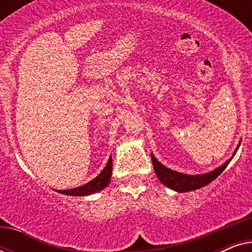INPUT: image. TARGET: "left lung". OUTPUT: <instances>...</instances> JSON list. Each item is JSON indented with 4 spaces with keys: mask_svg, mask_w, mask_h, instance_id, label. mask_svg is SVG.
Listing matches in <instances>:
<instances>
[{
    "mask_svg": "<svg viewBox=\"0 0 252 252\" xmlns=\"http://www.w3.org/2000/svg\"><path fill=\"white\" fill-rule=\"evenodd\" d=\"M240 144L234 151L233 156L236 154L237 149H239ZM233 158V157H232ZM232 158L226 161L225 164H222L221 166L216 168L215 171L209 172L206 174H198V175H188L184 173H179V172L172 171L166 166H164L163 164H160L156 158L154 157V155L151 154V160H153L154 170L156 172V175L159 179L161 184L166 186V187L173 189L175 191L179 192H186L195 190V189L202 188L206 186L210 182L215 180V179L222 173V171L227 167V165L229 164V161L232 160Z\"/></svg>",
    "mask_w": 252,
    "mask_h": 252,
    "instance_id": "1",
    "label": "left lung"
}]
</instances>
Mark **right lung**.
Listing matches in <instances>:
<instances>
[{"label":"right lung","mask_w":252,"mask_h":252,"mask_svg":"<svg viewBox=\"0 0 252 252\" xmlns=\"http://www.w3.org/2000/svg\"><path fill=\"white\" fill-rule=\"evenodd\" d=\"M112 174V158H109L108 164L104 167L101 173H99L95 179H93L92 181H89L88 184H86L81 187H77L73 189H68V190H57L58 192L64 195H71V196H86L94 194L96 191L102 190L106 186L109 185L110 179H111Z\"/></svg>","instance_id":"1"}]
</instances>
